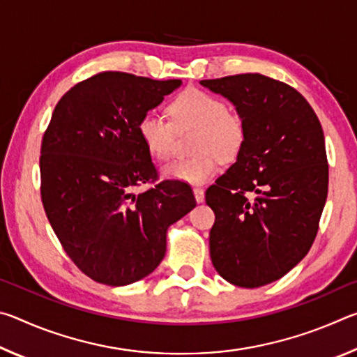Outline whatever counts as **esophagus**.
Wrapping results in <instances>:
<instances>
[{
  "mask_svg": "<svg viewBox=\"0 0 357 357\" xmlns=\"http://www.w3.org/2000/svg\"><path fill=\"white\" fill-rule=\"evenodd\" d=\"M193 195H195V200L198 203L204 202V190L202 189V187H193Z\"/></svg>",
  "mask_w": 357,
  "mask_h": 357,
  "instance_id": "obj_1",
  "label": "esophagus"
}]
</instances>
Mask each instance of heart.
Instances as JSON below:
<instances>
[{
  "instance_id": "obj_1",
  "label": "heart",
  "mask_w": 357,
  "mask_h": 357,
  "mask_svg": "<svg viewBox=\"0 0 357 357\" xmlns=\"http://www.w3.org/2000/svg\"><path fill=\"white\" fill-rule=\"evenodd\" d=\"M170 121L154 112L144 113L137 130L148 153L157 160H167L173 154L176 129L195 128L189 157L176 159L162 168L164 176L190 184H202L219 170V160L228 162L239 154L245 140L244 121L229 112L227 102L202 89H185L170 104Z\"/></svg>"
}]
</instances>
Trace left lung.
<instances>
[{"mask_svg":"<svg viewBox=\"0 0 357 357\" xmlns=\"http://www.w3.org/2000/svg\"><path fill=\"white\" fill-rule=\"evenodd\" d=\"M244 121L238 159L206 190L215 222L211 261L236 287L279 280L307 255L318 233L329 167L319 119L304 96L261 74L202 80Z\"/></svg>","mask_w":357,"mask_h":357,"instance_id":"obj_1","label":"left lung"}]
</instances>
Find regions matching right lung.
Returning <instances> with one entry per match:
<instances>
[{"label": "right lung", "mask_w": 357, "mask_h": 357, "mask_svg": "<svg viewBox=\"0 0 357 357\" xmlns=\"http://www.w3.org/2000/svg\"><path fill=\"white\" fill-rule=\"evenodd\" d=\"M181 80L100 72L77 83L53 110L40 146V197L64 252L89 279L123 287L143 279L167 250V229L195 197L157 170L138 121Z\"/></svg>", "instance_id": "1"}]
</instances>
